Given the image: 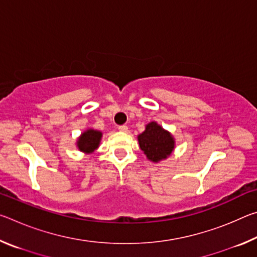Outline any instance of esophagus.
Instances as JSON below:
<instances>
[{"label":"esophagus","instance_id":"1","mask_svg":"<svg viewBox=\"0 0 257 257\" xmlns=\"http://www.w3.org/2000/svg\"><path fill=\"white\" fill-rule=\"evenodd\" d=\"M118 129L120 130V132H122V133H127L128 132V127H127V125H124V124L119 125Z\"/></svg>","mask_w":257,"mask_h":257}]
</instances>
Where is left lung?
Segmentation results:
<instances>
[{
    "label": "left lung",
    "mask_w": 257,
    "mask_h": 257,
    "mask_svg": "<svg viewBox=\"0 0 257 257\" xmlns=\"http://www.w3.org/2000/svg\"><path fill=\"white\" fill-rule=\"evenodd\" d=\"M138 143L146 158L152 162H159L170 156L175 150V138L156 122H150L141 135Z\"/></svg>",
    "instance_id": "8db88e82"
}]
</instances>
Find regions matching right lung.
Wrapping results in <instances>:
<instances>
[{"mask_svg":"<svg viewBox=\"0 0 257 257\" xmlns=\"http://www.w3.org/2000/svg\"><path fill=\"white\" fill-rule=\"evenodd\" d=\"M102 138V133L98 130L87 129L86 132L80 135L77 141V147L79 151L86 154H90L99 146V142Z\"/></svg>","mask_w":257,"mask_h":257,"instance_id":"1","label":"right lung"}]
</instances>
